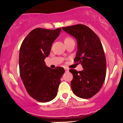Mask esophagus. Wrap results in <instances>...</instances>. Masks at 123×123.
Returning <instances> with one entry per match:
<instances>
[{
	"label": "esophagus",
	"instance_id": "esophagus-1",
	"mask_svg": "<svg viewBox=\"0 0 123 123\" xmlns=\"http://www.w3.org/2000/svg\"><path fill=\"white\" fill-rule=\"evenodd\" d=\"M64 69H65V72H68L69 71V69L68 68H65Z\"/></svg>",
	"mask_w": 123,
	"mask_h": 123
}]
</instances>
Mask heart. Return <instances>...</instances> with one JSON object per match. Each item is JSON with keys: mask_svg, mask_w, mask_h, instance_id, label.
<instances>
[{"mask_svg": "<svg viewBox=\"0 0 123 123\" xmlns=\"http://www.w3.org/2000/svg\"><path fill=\"white\" fill-rule=\"evenodd\" d=\"M70 39V38H66V39ZM66 39H65V40H66Z\"/></svg>", "mask_w": 123, "mask_h": 123, "instance_id": "heart-1", "label": "heart"}]
</instances>
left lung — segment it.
Returning <instances> with one entry per match:
<instances>
[{"mask_svg": "<svg viewBox=\"0 0 123 123\" xmlns=\"http://www.w3.org/2000/svg\"><path fill=\"white\" fill-rule=\"evenodd\" d=\"M63 31L76 39L77 51L74 61L83 70L70 69L73 79L70 86L73 93L81 98H90L101 90L106 72V61L101 40L87 26L81 24L62 27Z\"/></svg>", "mask_w": 123, "mask_h": 123, "instance_id": "8db88e82", "label": "left lung"}]
</instances>
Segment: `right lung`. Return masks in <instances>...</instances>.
<instances>
[{"instance_id": "right-lung-1", "label": "right lung", "mask_w": 123, "mask_h": 123, "mask_svg": "<svg viewBox=\"0 0 123 123\" xmlns=\"http://www.w3.org/2000/svg\"><path fill=\"white\" fill-rule=\"evenodd\" d=\"M61 31V28L55 30L36 28L26 36L21 46V78L29 95L39 102H49L55 98L61 78L65 73L63 68L52 69L44 62Z\"/></svg>"}]
</instances>
